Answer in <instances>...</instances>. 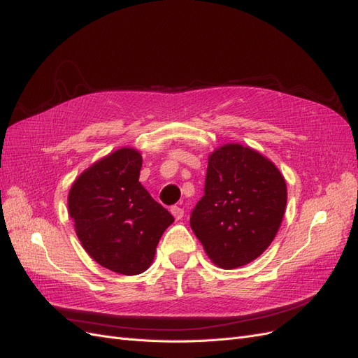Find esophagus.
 <instances>
[{
    "instance_id": "esophagus-1",
    "label": "esophagus",
    "mask_w": 358,
    "mask_h": 358,
    "mask_svg": "<svg viewBox=\"0 0 358 358\" xmlns=\"http://www.w3.org/2000/svg\"><path fill=\"white\" fill-rule=\"evenodd\" d=\"M171 213H172V216L176 217L177 220L182 219V216H185V210H182L181 207H178V206H173V207H171Z\"/></svg>"
}]
</instances>
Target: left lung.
Listing matches in <instances>:
<instances>
[{"label": "left lung", "instance_id": "1", "mask_svg": "<svg viewBox=\"0 0 358 358\" xmlns=\"http://www.w3.org/2000/svg\"><path fill=\"white\" fill-rule=\"evenodd\" d=\"M287 198V182L273 162L250 147L222 145L208 157L203 196L190 227L217 267L237 268L270 246Z\"/></svg>", "mask_w": 358, "mask_h": 358}]
</instances>
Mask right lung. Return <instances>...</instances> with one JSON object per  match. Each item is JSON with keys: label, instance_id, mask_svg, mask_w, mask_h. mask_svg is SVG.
I'll use <instances>...</instances> for the list:
<instances>
[{"label": "right lung", "instance_id": "add662e5", "mask_svg": "<svg viewBox=\"0 0 358 358\" xmlns=\"http://www.w3.org/2000/svg\"><path fill=\"white\" fill-rule=\"evenodd\" d=\"M142 156L120 148L85 169L69 192V214L85 252L124 275L144 273L155 259L172 214L139 182Z\"/></svg>", "mask_w": 358, "mask_h": 358}]
</instances>
